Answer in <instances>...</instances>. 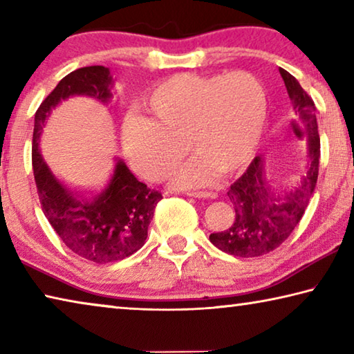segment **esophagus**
<instances>
[{
  "label": "esophagus",
  "instance_id": "obj_1",
  "mask_svg": "<svg viewBox=\"0 0 354 354\" xmlns=\"http://www.w3.org/2000/svg\"><path fill=\"white\" fill-rule=\"evenodd\" d=\"M187 195L194 198H217L215 192H187Z\"/></svg>",
  "mask_w": 354,
  "mask_h": 354
}]
</instances>
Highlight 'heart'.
I'll list each match as a JSON object with an SVG mask.
<instances>
[{"mask_svg":"<svg viewBox=\"0 0 354 354\" xmlns=\"http://www.w3.org/2000/svg\"><path fill=\"white\" fill-rule=\"evenodd\" d=\"M149 118L123 123L124 154L151 183L169 178L185 156H195L173 176L176 187L209 185L217 173L232 175L254 158L267 122L261 82L247 71L230 75L178 73L143 101Z\"/></svg>","mask_w":354,"mask_h":354,"instance_id":"heart-1","label":"heart"}]
</instances>
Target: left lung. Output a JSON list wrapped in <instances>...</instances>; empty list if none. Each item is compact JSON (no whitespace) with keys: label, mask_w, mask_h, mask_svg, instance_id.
Returning <instances> with one entry per match:
<instances>
[{"label":"left lung","mask_w":354,"mask_h":354,"mask_svg":"<svg viewBox=\"0 0 354 354\" xmlns=\"http://www.w3.org/2000/svg\"><path fill=\"white\" fill-rule=\"evenodd\" d=\"M290 100L293 115L306 129V170L290 190L274 194L266 181V160L256 156L247 171L227 190L236 217L227 230L209 236L215 247L239 257H257L277 250L292 234L301 220L314 194L320 164V136L315 104L289 71L279 68Z\"/></svg>","instance_id":"obj_1"}]
</instances>
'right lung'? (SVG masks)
<instances>
[{
	"label": "right lung",
	"instance_id": "obj_1",
	"mask_svg": "<svg viewBox=\"0 0 354 354\" xmlns=\"http://www.w3.org/2000/svg\"><path fill=\"white\" fill-rule=\"evenodd\" d=\"M112 76L103 65L71 71L41 101L34 117L32 170L45 217L67 247L84 259L107 263L122 261L143 247L154 207L162 194L140 183L122 159L95 195L65 187L48 169L39 149V137L51 111L73 95H87L107 103Z\"/></svg>",
	"mask_w": 354,
	"mask_h": 354
}]
</instances>
